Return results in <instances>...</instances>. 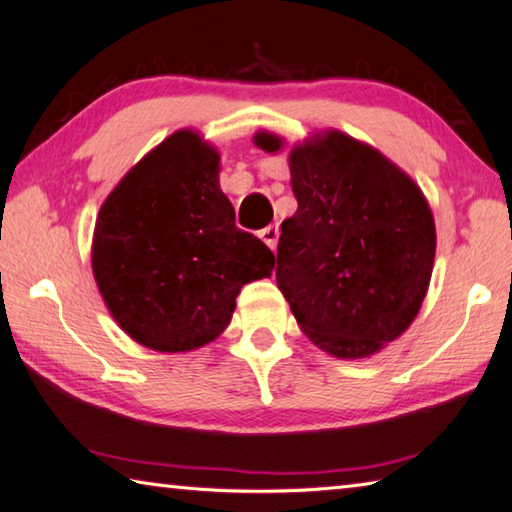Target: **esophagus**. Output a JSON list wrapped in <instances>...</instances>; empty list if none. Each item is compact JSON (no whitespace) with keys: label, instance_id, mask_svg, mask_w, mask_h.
I'll use <instances>...</instances> for the list:
<instances>
[{"label":"esophagus","instance_id":"esophagus-1","mask_svg":"<svg viewBox=\"0 0 512 512\" xmlns=\"http://www.w3.org/2000/svg\"><path fill=\"white\" fill-rule=\"evenodd\" d=\"M259 237H262V241H264V244H266L268 248L275 250L277 239H280V228H277V224L266 226L264 230H259Z\"/></svg>","mask_w":512,"mask_h":512}]
</instances>
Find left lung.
<instances>
[{"label":"left lung","mask_w":512,"mask_h":512,"mask_svg":"<svg viewBox=\"0 0 512 512\" xmlns=\"http://www.w3.org/2000/svg\"><path fill=\"white\" fill-rule=\"evenodd\" d=\"M264 152L282 138L255 134ZM297 210L282 221L277 288L297 324L336 358H367L421 309L436 232L423 192L401 167L338 129L288 154Z\"/></svg>","instance_id":"obj_1"}]
</instances>
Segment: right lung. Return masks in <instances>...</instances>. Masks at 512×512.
I'll list each match as a JSON object with an SVG mask.
<instances>
[{"instance_id": "1", "label": "right lung", "mask_w": 512, "mask_h": 512, "mask_svg": "<svg viewBox=\"0 0 512 512\" xmlns=\"http://www.w3.org/2000/svg\"><path fill=\"white\" fill-rule=\"evenodd\" d=\"M91 266L129 338L179 353L208 345L228 327L241 286L271 277L275 255L235 226L215 147L181 129L102 203Z\"/></svg>"}]
</instances>
